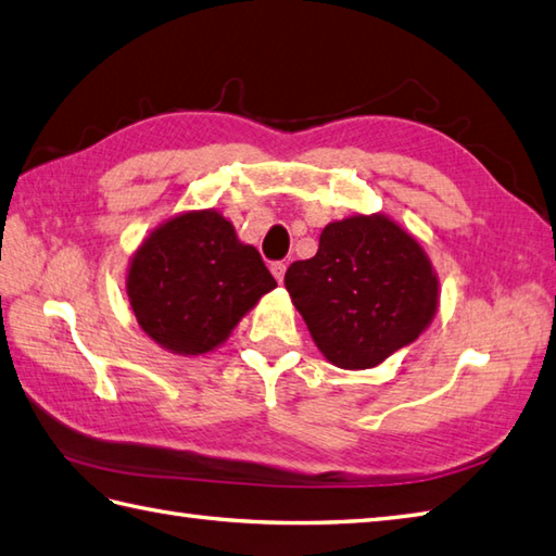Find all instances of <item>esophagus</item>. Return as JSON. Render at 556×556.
I'll list each match as a JSON object with an SVG mask.
<instances>
[{"instance_id": "obj_1", "label": "esophagus", "mask_w": 556, "mask_h": 556, "mask_svg": "<svg viewBox=\"0 0 556 556\" xmlns=\"http://www.w3.org/2000/svg\"><path fill=\"white\" fill-rule=\"evenodd\" d=\"M270 274H274V278H276L278 282H282V278H286V264H282V262L270 264Z\"/></svg>"}]
</instances>
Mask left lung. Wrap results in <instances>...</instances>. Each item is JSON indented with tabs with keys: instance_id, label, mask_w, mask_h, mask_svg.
Returning a JSON list of instances; mask_svg holds the SVG:
<instances>
[{
	"instance_id": "8db88e82",
	"label": "left lung",
	"mask_w": 556,
	"mask_h": 556,
	"mask_svg": "<svg viewBox=\"0 0 556 556\" xmlns=\"http://www.w3.org/2000/svg\"><path fill=\"white\" fill-rule=\"evenodd\" d=\"M316 348L341 369H369L427 331L439 278L427 252L383 213L328 223L319 252L286 274Z\"/></svg>"
}]
</instances>
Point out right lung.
Returning a JSON list of instances; mask_svg holds the SVG:
<instances>
[{
    "label": "right lung",
    "mask_w": 556,
    "mask_h": 556,
    "mask_svg": "<svg viewBox=\"0 0 556 556\" xmlns=\"http://www.w3.org/2000/svg\"><path fill=\"white\" fill-rule=\"evenodd\" d=\"M274 288L256 249L215 208L185 211L157 225L127 270L129 309L141 331L185 357L220 348Z\"/></svg>",
    "instance_id": "1"
}]
</instances>
